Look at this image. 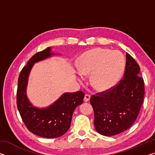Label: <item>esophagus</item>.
<instances>
[{
    "label": "esophagus",
    "mask_w": 155,
    "mask_h": 155,
    "mask_svg": "<svg viewBox=\"0 0 155 155\" xmlns=\"http://www.w3.org/2000/svg\"><path fill=\"white\" fill-rule=\"evenodd\" d=\"M90 94H85V97H84V101L85 102H88L90 101Z\"/></svg>",
    "instance_id": "1"
}]
</instances>
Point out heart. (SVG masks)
Here are the masks:
<instances>
[{"instance_id": "b5f03b06", "label": "heart", "mask_w": 155, "mask_h": 155, "mask_svg": "<svg viewBox=\"0 0 155 155\" xmlns=\"http://www.w3.org/2000/svg\"><path fill=\"white\" fill-rule=\"evenodd\" d=\"M125 68V59L121 52L109 49L95 48L81 57L78 69L82 76H90L95 90L104 91L116 85Z\"/></svg>"}]
</instances>
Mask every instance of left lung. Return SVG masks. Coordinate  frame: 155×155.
<instances>
[{
  "label": "left lung",
  "mask_w": 155,
  "mask_h": 155,
  "mask_svg": "<svg viewBox=\"0 0 155 155\" xmlns=\"http://www.w3.org/2000/svg\"><path fill=\"white\" fill-rule=\"evenodd\" d=\"M124 77L109 90L97 93L90 100L94 112V127L104 136H114L129 128L140 113L144 97L140 68L126 54Z\"/></svg>",
  "instance_id": "left-lung-1"
}]
</instances>
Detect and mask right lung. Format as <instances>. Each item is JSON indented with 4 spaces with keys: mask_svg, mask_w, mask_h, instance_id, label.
I'll return each instance as SVG.
<instances>
[{
    "mask_svg": "<svg viewBox=\"0 0 155 155\" xmlns=\"http://www.w3.org/2000/svg\"><path fill=\"white\" fill-rule=\"evenodd\" d=\"M54 54L51 48L37 52L22 68L18 77L17 107L22 121L33 134L44 138H57L65 134L70 127L74 109L82 104L85 94L81 91L64 93L51 105L44 109L33 107L27 96V86L31 70L35 63Z\"/></svg>",
    "mask_w": 155,
    "mask_h": 155,
    "instance_id": "1",
    "label": "right lung"
}]
</instances>
